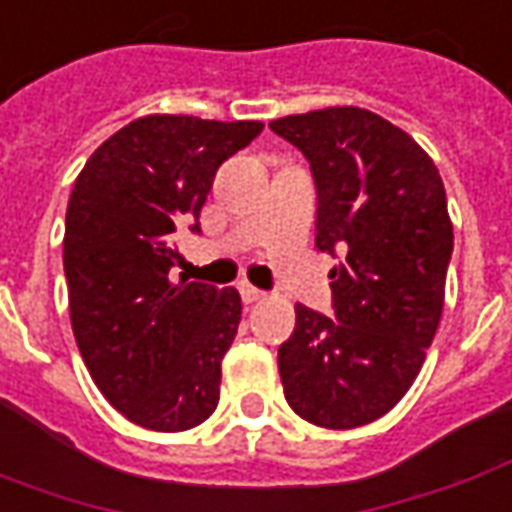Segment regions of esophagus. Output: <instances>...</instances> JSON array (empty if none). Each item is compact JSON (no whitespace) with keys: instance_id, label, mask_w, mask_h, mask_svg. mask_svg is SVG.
I'll return each instance as SVG.
<instances>
[{"instance_id":"1","label":"esophagus","mask_w":512,"mask_h":512,"mask_svg":"<svg viewBox=\"0 0 512 512\" xmlns=\"http://www.w3.org/2000/svg\"><path fill=\"white\" fill-rule=\"evenodd\" d=\"M238 288H241V297H243V302H246V305H252V302H260L263 297H266V294H263L260 288H255V285H249V283H241Z\"/></svg>"}]
</instances>
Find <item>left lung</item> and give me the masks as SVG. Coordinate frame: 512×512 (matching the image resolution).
I'll return each instance as SVG.
<instances>
[{"label":"left lung","mask_w":512,"mask_h":512,"mask_svg":"<svg viewBox=\"0 0 512 512\" xmlns=\"http://www.w3.org/2000/svg\"><path fill=\"white\" fill-rule=\"evenodd\" d=\"M269 128L311 162L316 249L344 252L330 271L333 319L294 308L277 353L285 401L322 429L367 426L415 384L443 316L454 249L446 187L415 139L373 111L333 106Z\"/></svg>","instance_id":"left-lung-1"}]
</instances>
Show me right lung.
<instances>
[{
    "instance_id": "add662e5",
    "label": "right lung",
    "mask_w": 512,
    "mask_h": 512,
    "mask_svg": "<svg viewBox=\"0 0 512 512\" xmlns=\"http://www.w3.org/2000/svg\"><path fill=\"white\" fill-rule=\"evenodd\" d=\"M263 131L257 120L148 114L111 134L75 179L64 232L69 319L103 398L151 431L204 423L241 294L173 283L176 229L198 232L215 170Z\"/></svg>"
}]
</instances>
